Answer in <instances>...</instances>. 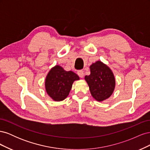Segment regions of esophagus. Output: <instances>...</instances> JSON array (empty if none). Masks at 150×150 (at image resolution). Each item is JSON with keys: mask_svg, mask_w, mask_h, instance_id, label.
Instances as JSON below:
<instances>
[{"mask_svg": "<svg viewBox=\"0 0 150 150\" xmlns=\"http://www.w3.org/2000/svg\"><path fill=\"white\" fill-rule=\"evenodd\" d=\"M78 74L79 75V76L80 78H83L84 73V71L83 70H79L78 71Z\"/></svg>", "mask_w": 150, "mask_h": 150, "instance_id": "1", "label": "esophagus"}]
</instances>
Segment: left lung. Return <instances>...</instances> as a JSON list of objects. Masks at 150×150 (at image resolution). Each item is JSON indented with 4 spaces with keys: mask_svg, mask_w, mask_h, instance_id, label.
<instances>
[{
    "mask_svg": "<svg viewBox=\"0 0 150 150\" xmlns=\"http://www.w3.org/2000/svg\"><path fill=\"white\" fill-rule=\"evenodd\" d=\"M91 74L85 76L92 96L98 101L110 98L115 87L112 72L106 64L97 61L90 66Z\"/></svg>",
    "mask_w": 150,
    "mask_h": 150,
    "instance_id": "1",
    "label": "left lung"
}]
</instances>
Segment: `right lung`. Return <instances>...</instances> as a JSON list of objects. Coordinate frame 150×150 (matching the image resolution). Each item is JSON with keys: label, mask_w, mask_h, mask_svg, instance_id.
I'll return each mask as SVG.
<instances>
[{"label": "right lung", "mask_w": 150, "mask_h": 150, "mask_svg": "<svg viewBox=\"0 0 150 150\" xmlns=\"http://www.w3.org/2000/svg\"><path fill=\"white\" fill-rule=\"evenodd\" d=\"M79 79V76L74 72L66 71L62 67L56 66L46 77L45 86L47 93L54 101L64 100L69 95L74 81Z\"/></svg>", "instance_id": "add662e5"}]
</instances>
